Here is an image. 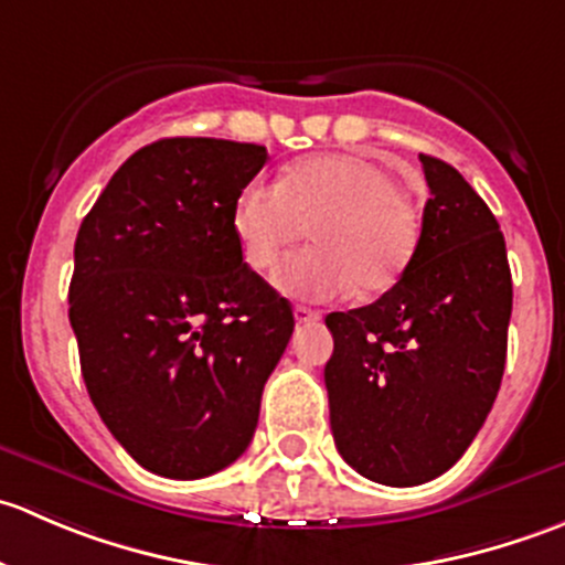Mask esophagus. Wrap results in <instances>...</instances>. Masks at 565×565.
<instances>
[{
    "label": "esophagus",
    "mask_w": 565,
    "mask_h": 565,
    "mask_svg": "<svg viewBox=\"0 0 565 565\" xmlns=\"http://www.w3.org/2000/svg\"><path fill=\"white\" fill-rule=\"evenodd\" d=\"M322 315L315 309H306V306H295V322L298 324H311V322H319Z\"/></svg>",
    "instance_id": "obj_1"
}]
</instances>
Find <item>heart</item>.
Masks as SVG:
<instances>
[{"instance_id": "heart-1", "label": "heart", "mask_w": 565, "mask_h": 565, "mask_svg": "<svg viewBox=\"0 0 565 565\" xmlns=\"http://www.w3.org/2000/svg\"><path fill=\"white\" fill-rule=\"evenodd\" d=\"M309 226L315 246L273 276L278 292L300 300H333L355 287L385 292L407 270L420 237L396 177L347 152L306 158L278 182H248L232 207L243 262L256 273L273 270Z\"/></svg>"}]
</instances>
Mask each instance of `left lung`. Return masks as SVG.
I'll return each instance as SVG.
<instances>
[{
  "instance_id": "1",
  "label": "left lung",
  "mask_w": 565,
  "mask_h": 565,
  "mask_svg": "<svg viewBox=\"0 0 565 565\" xmlns=\"http://www.w3.org/2000/svg\"><path fill=\"white\" fill-rule=\"evenodd\" d=\"M420 163L431 196L407 270L374 303L324 317L335 448L385 487L431 481L467 451L500 391L514 298L492 210L446 161Z\"/></svg>"
}]
</instances>
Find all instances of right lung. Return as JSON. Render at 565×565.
<instances>
[{"label": "right lung", "mask_w": 565, "mask_h": 565, "mask_svg": "<svg viewBox=\"0 0 565 565\" xmlns=\"http://www.w3.org/2000/svg\"><path fill=\"white\" fill-rule=\"evenodd\" d=\"M265 161L259 145L152 141L78 230L67 317L87 393L119 446L163 478L213 476L246 451L295 330L232 230Z\"/></svg>", "instance_id": "right-lung-1"}]
</instances>
